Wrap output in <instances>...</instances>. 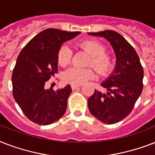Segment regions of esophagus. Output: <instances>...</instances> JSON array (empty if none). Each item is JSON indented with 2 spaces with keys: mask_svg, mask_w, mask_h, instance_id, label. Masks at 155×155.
Returning a JSON list of instances; mask_svg holds the SVG:
<instances>
[{
  "mask_svg": "<svg viewBox=\"0 0 155 155\" xmlns=\"http://www.w3.org/2000/svg\"><path fill=\"white\" fill-rule=\"evenodd\" d=\"M80 87V85L72 84V85H71V89L75 90V89H76V88H78V87Z\"/></svg>",
  "mask_w": 155,
  "mask_h": 155,
  "instance_id": "obj_1",
  "label": "esophagus"
}]
</instances>
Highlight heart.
<instances>
[{
	"label": "heart",
	"mask_w": 155,
	"mask_h": 155,
	"mask_svg": "<svg viewBox=\"0 0 155 155\" xmlns=\"http://www.w3.org/2000/svg\"><path fill=\"white\" fill-rule=\"evenodd\" d=\"M83 49L89 53L92 57L89 60L90 65H93L100 75H105L110 72L113 67L112 56L105 53V47L101 42L95 39H87L80 42ZM58 63L59 65L67 66L71 63L72 58V51L68 46H62L58 52ZM96 71L93 68H77L73 67L63 73L64 82L71 84H82L88 80L94 79Z\"/></svg>",
	"instance_id": "1"
}]
</instances>
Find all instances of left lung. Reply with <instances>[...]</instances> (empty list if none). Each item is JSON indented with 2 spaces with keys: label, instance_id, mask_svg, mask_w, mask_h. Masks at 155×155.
<instances>
[{
  "label": "left lung",
  "instance_id": "8db88e82",
  "mask_svg": "<svg viewBox=\"0 0 155 155\" xmlns=\"http://www.w3.org/2000/svg\"><path fill=\"white\" fill-rule=\"evenodd\" d=\"M89 35L103 37L110 42L116 54L113 72L101 83L107 93L95 89L87 99L92 116L101 122L115 124L127 117L143 89V68L134 48L113 30L88 33Z\"/></svg>",
  "mask_w": 155,
  "mask_h": 155
}]
</instances>
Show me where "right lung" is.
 <instances>
[{
	"label": "right lung",
	"instance_id": "obj_1",
	"mask_svg": "<svg viewBox=\"0 0 155 155\" xmlns=\"http://www.w3.org/2000/svg\"><path fill=\"white\" fill-rule=\"evenodd\" d=\"M58 29H47L34 37L20 52L12 74L13 95L23 113L31 121L47 125L66 112L71 88L46 89V82L58 71L61 45L80 35Z\"/></svg>",
	"mask_w": 155,
	"mask_h": 155
}]
</instances>
